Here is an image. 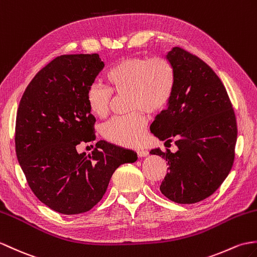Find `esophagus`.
<instances>
[{"label":"esophagus","mask_w":257,"mask_h":257,"mask_svg":"<svg viewBox=\"0 0 257 257\" xmlns=\"http://www.w3.org/2000/svg\"><path fill=\"white\" fill-rule=\"evenodd\" d=\"M149 154V152L147 151V150H137V156H138L139 158H145V157H147Z\"/></svg>","instance_id":"esophagus-1"}]
</instances>
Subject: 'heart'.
Instances as JSON below:
<instances>
[{
	"label": "heart",
	"mask_w": 257,
	"mask_h": 257,
	"mask_svg": "<svg viewBox=\"0 0 257 257\" xmlns=\"http://www.w3.org/2000/svg\"><path fill=\"white\" fill-rule=\"evenodd\" d=\"M108 87L93 84L88 88L86 100L94 115L104 117L109 110L112 92L128 93L129 109L123 116H116L101 127L106 140L122 147H138L146 138L149 112L162 110L170 103L175 89V70L168 59L162 57L120 58L106 73Z\"/></svg>",
	"instance_id": "1"
}]
</instances>
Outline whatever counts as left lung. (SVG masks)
<instances>
[{"instance_id":"1","label":"left lung","mask_w":257,"mask_h":257,"mask_svg":"<svg viewBox=\"0 0 257 257\" xmlns=\"http://www.w3.org/2000/svg\"><path fill=\"white\" fill-rule=\"evenodd\" d=\"M166 59L175 70V89L151 133L175 141L178 150L154 149L151 154L169 165L161 193L177 204H195L216 192L233 166L236 118L221 80L205 61L180 47Z\"/></svg>"}]
</instances>
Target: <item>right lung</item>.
Segmentation results:
<instances>
[{
    "instance_id": "right-lung-1",
    "label": "right lung",
    "mask_w": 257,
    "mask_h": 257,
    "mask_svg": "<svg viewBox=\"0 0 257 257\" xmlns=\"http://www.w3.org/2000/svg\"><path fill=\"white\" fill-rule=\"evenodd\" d=\"M104 65L97 53L55 58L34 76L17 109L15 150L28 186L63 214L91 210L118 166L137 160L134 151L101 140L88 156L76 151L95 139L86 95Z\"/></svg>"
}]
</instances>
